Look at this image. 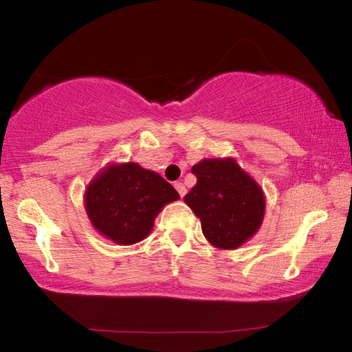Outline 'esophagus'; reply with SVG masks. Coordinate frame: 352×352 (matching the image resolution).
<instances>
[{
	"instance_id": "obj_1",
	"label": "esophagus",
	"mask_w": 352,
	"mask_h": 352,
	"mask_svg": "<svg viewBox=\"0 0 352 352\" xmlns=\"http://www.w3.org/2000/svg\"><path fill=\"white\" fill-rule=\"evenodd\" d=\"M175 187H176L177 194H179L181 197H184V195H186V192H187V189H186V186H184V184H182V182H176V184H175Z\"/></svg>"
}]
</instances>
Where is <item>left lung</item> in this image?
<instances>
[{
    "label": "left lung",
    "instance_id": "8db88e82",
    "mask_svg": "<svg viewBox=\"0 0 352 352\" xmlns=\"http://www.w3.org/2000/svg\"><path fill=\"white\" fill-rule=\"evenodd\" d=\"M197 184L184 201L201 223L205 239L216 248L235 250L261 228L266 197L261 186L235 158H204L192 166Z\"/></svg>",
    "mask_w": 352,
    "mask_h": 352
}]
</instances>
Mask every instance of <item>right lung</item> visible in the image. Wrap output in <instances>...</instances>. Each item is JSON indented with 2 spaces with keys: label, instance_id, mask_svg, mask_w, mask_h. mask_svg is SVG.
Returning <instances> with one entry per match:
<instances>
[{
  "label": "right lung",
  "instance_id": "add662e5",
  "mask_svg": "<svg viewBox=\"0 0 352 352\" xmlns=\"http://www.w3.org/2000/svg\"><path fill=\"white\" fill-rule=\"evenodd\" d=\"M179 199L175 187L139 163H109L85 190L86 214L105 239L134 245L152 232L157 214Z\"/></svg>",
  "mask_w": 352,
  "mask_h": 352
}]
</instances>
